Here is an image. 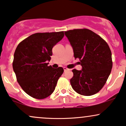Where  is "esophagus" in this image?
Segmentation results:
<instances>
[{
  "instance_id": "1",
  "label": "esophagus",
  "mask_w": 126,
  "mask_h": 126,
  "mask_svg": "<svg viewBox=\"0 0 126 126\" xmlns=\"http://www.w3.org/2000/svg\"><path fill=\"white\" fill-rule=\"evenodd\" d=\"M63 69H64V72H66V70H68V69H67V67H63Z\"/></svg>"
}]
</instances>
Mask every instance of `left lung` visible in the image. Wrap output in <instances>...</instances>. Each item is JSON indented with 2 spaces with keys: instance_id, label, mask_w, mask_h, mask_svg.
Instances as JSON below:
<instances>
[{
  "instance_id": "1",
  "label": "left lung",
  "mask_w": 126,
  "mask_h": 126,
  "mask_svg": "<svg viewBox=\"0 0 126 126\" xmlns=\"http://www.w3.org/2000/svg\"><path fill=\"white\" fill-rule=\"evenodd\" d=\"M64 34L73 47L74 57L82 66L81 70H72V87L80 95H94L103 88L110 75V48L103 38L88 29H75Z\"/></svg>"
}]
</instances>
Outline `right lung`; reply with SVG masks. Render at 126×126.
I'll use <instances>...</instances> for the list:
<instances>
[{"label":"right lung","mask_w":126,"mask_h":126,"mask_svg":"<svg viewBox=\"0 0 126 126\" xmlns=\"http://www.w3.org/2000/svg\"><path fill=\"white\" fill-rule=\"evenodd\" d=\"M64 37V32H38L22 41L16 48L12 66L16 80L27 94L35 99L54 92L64 70L48 66L52 48Z\"/></svg>","instance_id":"add662e5"}]
</instances>
